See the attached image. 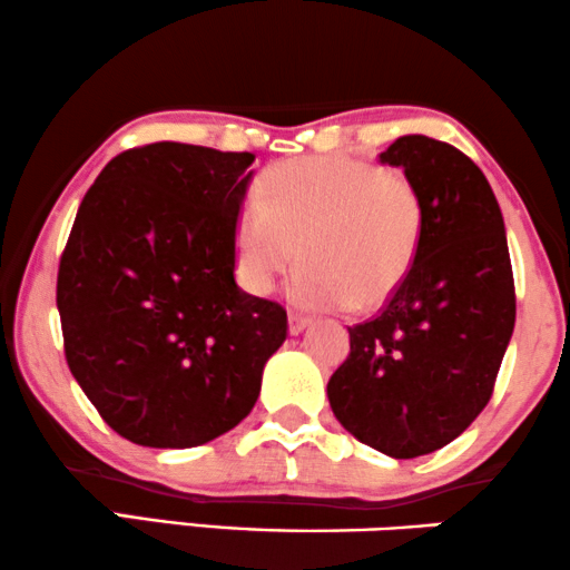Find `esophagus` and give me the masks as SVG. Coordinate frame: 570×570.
Returning a JSON list of instances; mask_svg holds the SVG:
<instances>
[{"label": "esophagus", "instance_id": "1", "mask_svg": "<svg viewBox=\"0 0 570 570\" xmlns=\"http://www.w3.org/2000/svg\"><path fill=\"white\" fill-rule=\"evenodd\" d=\"M308 324H311V318L303 316V313H295V311L287 313V332H291L293 336H298Z\"/></svg>", "mask_w": 570, "mask_h": 570}]
</instances>
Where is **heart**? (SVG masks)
<instances>
[{
  "label": "heart",
  "mask_w": 570,
  "mask_h": 570,
  "mask_svg": "<svg viewBox=\"0 0 570 570\" xmlns=\"http://www.w3.org/2000/svg\"><path fill=\"white\" fill-rule=\"evenodd\" d=\"M424 238V200L406 175L350 156L283 161L234 224V269L267 295L298 259L291 298L303 308L370 311L406 283Z\"/></svg>",
  "instance_id": "1"
}]
</instances>
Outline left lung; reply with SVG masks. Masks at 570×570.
Listing matches in <instances>:
<instances>
[{
  "label": "left lung",
  "mask_w": 570,
  "mask_h": 570,
  "mask_svg": "<svg viewBox=\"0 0 570 570\" xmlns=\"http://www.w3.org/2000/svg\"><path fill=\"white\" fill-rule=\"evenodd\" d=\"M381 164L422 193V249L381 316L350 326L326 393L346 432L409 460L450 444L489 403L514 332V275L497 195L463 151L401 136Z\"/></svg>",
  "instance_id": "obj_1"
}]
</instances>
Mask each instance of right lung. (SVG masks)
<instances>
[{
  "label": "right lung",
  "instance_id": "1",
  "mask_svg": "<svg viewBox=\"0 0 570 570\" xmlns=\"http://www.w3.org/2000/svg\"><path fill=\"white\" fill-rule=\"evenodd\" d=\"M254 154L148 144L107 161L66 242L56 305L71 375L126 440L197 448L249 416L287 336L234 277Z\"/></svg>",
  "mask_w": 570,
  "mask_h": 570
}]
</instances>
